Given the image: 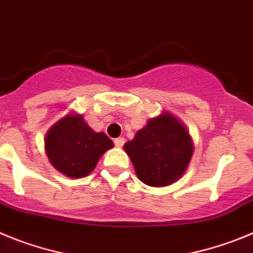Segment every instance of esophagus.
I'll list each match as a JSON object with an SVG mask.
<instances>
[{"mask_svg":"<svg viewBox=\"0 0 253 253\" xmlns=\"http://www.w3.org/2000/svg\"><path fill=\"white\" fill-rule=\"evenodd\" d=\"M125 137H117V138H115V141H113V142H115V145L117 147H122L125 145Z\"/></svg>","mask_w":253,"mask_h":253,"instance_id":"34e87169","label":"esophagus"}]
</instances>
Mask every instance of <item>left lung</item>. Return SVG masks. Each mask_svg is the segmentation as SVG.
<instances>
[{"label":"left lung","instance_id":"obj_1","mask_svg":"<svg viewBox=\"0 0 253 253\" xmlns=\"http://www.w3.org/2000/svg\"><path fill=\"white\" fill-rule=\"evenodd\" d=\"M124 147L138 179L150 186H166L176 181L193 155L189 133L168 113L151 118Z\"/></svg>","mask_w":253,"mask_h":253}]
</instances>
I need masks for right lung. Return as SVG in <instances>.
I'll use <instances>...</instances> for the list:
<instances>
[{
	"label": "right lung",
	"mask_w": 253,
	"mask_h": 253,
	"mask_svg": "<svg viewBox=\"0 0 253 253\" xmlns=\"http://www.w3.org/2000/svg\"><path fill=\"white\" fill-rule=\"evenodd\" d=\"M113 146L103 132H94L78 115L61 118L47 132L45 150L56 170L70 177L87 176Z\"/></svg>",
	"instance_id": "obj_1"
}]
</instances>
